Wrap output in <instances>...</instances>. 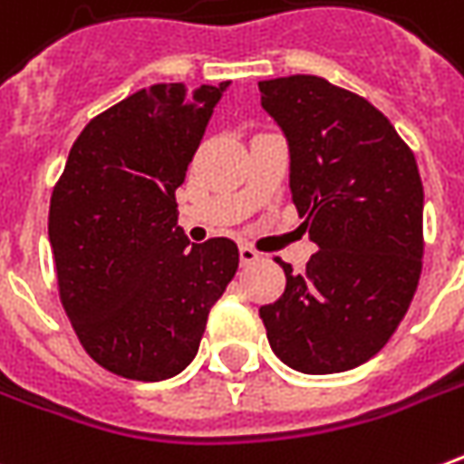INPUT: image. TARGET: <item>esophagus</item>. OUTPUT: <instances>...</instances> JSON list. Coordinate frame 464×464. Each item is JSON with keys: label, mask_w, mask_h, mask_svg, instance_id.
Masks as SVG:
<instances>
[{"label": "esophagus", "mask_w": 464, "mask_h": 464, "mask_svg": "<svg viewBox=\"0 0 464 464\" xmlns=\"http://www.w3.org/2000/svg\"><path fill=\"white\" fill-rule=\"evenodd\" d=\"M238 254H241V264L248 266V264H256V261H261V254L256 251V248H251V246H246L243 243L241 248H238Z\"/></svg>", "instance_id": "1"}]
</instances>
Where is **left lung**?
I'll list each match as a JSON object with an SVG mask.
<instances>
[{
    "mask_svg": "<svg viewBox=\"0 0 464 464\" xmlns=\"http://www.w3.org/2000/svg\"><path fill=\"white\" fill-rule=\"evenodd\" d=\"M291 153V200L314 251L258 309L274 354L304 374L346 372L390 342L422 274V180L372 102L316 74L258 82Z\"/></svg>",
    "mask_w": 464,
    "mask_h": 464,
    "instance_id": "8db88e82",
    "label": "left lung"
}]
</instances>
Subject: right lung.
<instances>
[{"label":"right lung","mask_w":464,"mask_h":464,"mask_svg":"<svg viewBox=\"0 0 464 464\" xmlns=\"http://www.w3.org/2000/svg\"><path fill=\"white\" fill-rule=\"evenodd\" d=\"M228 82L153 85L87 122L50 198L57 291L87 354L138 382L193 362L238 268L231 238L193 243L176 188Z\"/></svg>","instance_id":"add662e5"}]
</instances>
